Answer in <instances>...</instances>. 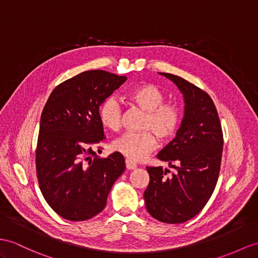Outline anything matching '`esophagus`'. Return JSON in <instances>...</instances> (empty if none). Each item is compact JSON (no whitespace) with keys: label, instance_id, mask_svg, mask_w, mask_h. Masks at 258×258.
<instances>
[{"label":"esophagus","instance_id":"obj_1","mask_svg":"<svg viewBox=\"0 0 258 258\" xmlns=\"http://www.w3.org/2000/svg\"><path fill=\"white\" fill-rule=\"evenodd\" d=\"M125 167H127V169H129V171H133V169L137 168V164H136V163H134L133 161L125 160Z\"/></svg>","mask_w":258,"mask_h":258}]
</instances>
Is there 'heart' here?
Masks as SVG:
<instances>
[{
	"label": "heart",
	"mask_w": 258,
	"mask_h": 258,
	"mask_svg": "<svg viewBox=\"0 0 258 258\" xmlns=\"http://www.w3.org/2000/svg\"><path fill=\"white\" fill-rule=\"evenodd\" d=\"M129 97L147 111L142 128L148 130L124 133L112 141L111 148L131 161H142L159 146L154 133L163 140L171 139L176 134L181 121V112L176 105L164 104V94L153 84L136 86L130 91ZM121 117L122 107L119 99L114 95L105 98L98 108V118L104 127L111 131L118 130Z\"/></svg>",
	"instance_id": "b5f03b06"
}]
</instances>
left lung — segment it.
<instances>
[{"instance_id": "left-lung-1", "label": "left lung", "mask_w": 258, "mask_h": 258, "mask_svg": "<svg viewBox=\"0 0 258 258\" xmlns=\"http://www.w3.org/2000/svg\"><path fill=\"white\" fill-rule=\"evenodd\" d=\"M177 86L184 97V117L176 137L158 154L164 162H176L171 177L162 166L147 167L150 183L144 190L147 210L165 223L188 221L202 211L217 185L221 164L223 135L211 97L183 78L161 73Z\"/></svg>"}]
</instances>
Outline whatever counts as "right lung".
I'll return each mask as SVG.
<instances>
[{
	"label": "right lung",
	"mask_w": 258,
	"mask_h": 258,
	"mask_svg": "<svg viewBox=\"0 0 258 258\" xmlns=\"http://www.w3.org/2000/svg\"><path fill=\"white\" fill-rule=\"evenodd\" d=\"M127 78L102 70L82 72L59 84L42 110L36 150L43 198L62 218L84 221L103 211L125 169L122 154L99 158L104 137L98 108Z\"/></svg>",
	"instance_id": "right-lung-1"
}]
</instances>
